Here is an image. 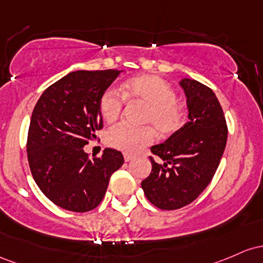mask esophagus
Listing matches in <instances>:
<instances>
[{"label":"esophagus","instance_id":"1","mask_svg":"<svg viewBox=\"0 0 263 263\" xmlns=\"http://www.w3.org/2000/svg\"><path fill=\"white\" fill-rule=\"evenodd\" d=\"M133 158H134V156L130 155V154H124V160H125L126 163H128V161L133 160Z\"/></svg>","mask_w":263,"mask_h":263}]
</instances>
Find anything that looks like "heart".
<instances>
[{"label": "heart", "mask_w": 263, "mask_h": 263, "mask_svg": "<svg viewBox=\"0 0 263 263\" xmlns=\"http://www.w3.org/2000/svg\"><path fill=\"white\" fill-rule=\"evenodd\" d=\"M122 93L126 99L146 105L143 123L150 124L161 135L178 132L185 123V109L175 98V90L166 81L158 76L144 74L133 77L123 83ZM116 88H108L99 100V111L105 122H114L120 116L124 98ZM153 126H130L117 124L109 129L105 141L129 154H137L155 139Z\"/></svg>", "instance_id": "b5f03b06"}]
</instances>
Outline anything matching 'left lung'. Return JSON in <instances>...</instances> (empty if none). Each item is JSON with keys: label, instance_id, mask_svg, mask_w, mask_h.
Returning <instances> with one entry per match:
<instances>
[{"label": "left lung", "instance_id": "8db88e82", "mask_svg": "<svg viewBox=\"0 0 263 263\" xmlns=\"http://www.w3.org/2000/svg\"><path fill=\"white\" fill-rule=\"evenodd\" d=\"M180 85L186 96L189 122L165 143L152 146V173L141 181L144 194L161 210H176L193 202L210 184L227 140V125L215 93L195 79Z\"/></svg>", "mask_w": 263, "mask_h": 263}]
</instances>
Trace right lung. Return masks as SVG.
<instances>
[{"label": "right lung", "mask_w": 263, "mask_h": 263, "mask_svg": "<svg viewBox=\"0 0 263 263\" xmlns=\"http://www.w3.org/2000/svg\"><path fill=\"white\" fill-rule=\"evenodd\" d=\"M122 70H77L49 85L29 123V169L41 191L64 210L87 212L102 202L109 179L124 163L107 147L99 158L83 150L103 128L99 100Z\"/></svg>", "instance_id": "right-lung-1"}]
</instances>
